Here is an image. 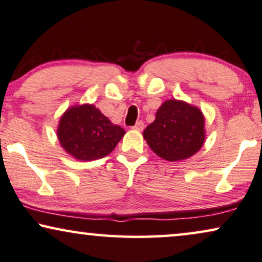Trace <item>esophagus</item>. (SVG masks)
Segmentation results:
<instances>
[{
	"label": "esophagus",
	"mask_w": 262,
	"mask_h": 262,
	"mask_svg": "<svg viewBox=\"0 0 262 262\" xmlns=\"http://www.w3.org/2000/svg\"><path fill=\"white\" fill-rule=\"evenodd\" d=\"M132 128H134V130H136V131H143V128H144V123H143V121H137V123H136V125Z\"/></svg>",
	"instance_id": "obj_1"
}]
</instances>
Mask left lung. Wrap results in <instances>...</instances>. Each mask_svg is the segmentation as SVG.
I'll return each mask as SVG.
<instances>
[{
    "instance_id": "1",
    "label": "left lung",
    "mask_w": 262,
    "mask_h": 262,
    "mask_svg": "<svg viewBox=\"0 0 262 262\" xmlns=\"http://www.w3.org/2000/svg\"><path fill=\"white\" fill-rule=\"evenodd\" d=\"M150 149L169 162L186 160L205 142V117L199 107L182 100H166L156 118L143 131Z\"/></svg>"
}]
</instances>
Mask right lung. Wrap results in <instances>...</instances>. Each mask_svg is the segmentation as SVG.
I'll list each match as a JSON object with an SVG mask.
<instances>
[{
    "instance_id": "1",
    "label": "right lung",
    "mask_w": 262,
    "mask_h": 262,
    "mask_svg": "<svg viewBox=\"0 0 262 262\" xmlns=\"http://www.w3.org/2000/svg\"><path fill=\"white\" fill-rule=\"evenodd\" d=\"M124 135V128L113 124L92 103L69 107L57 126L59 144L78 161H94L107 156Z\"/></svg>"
}]
</instances>
